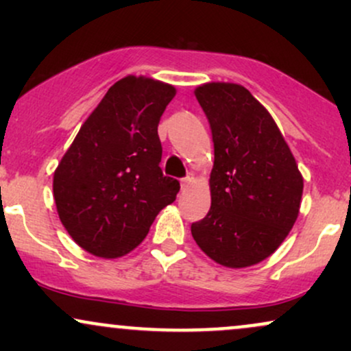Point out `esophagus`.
Returning a JSON list of instances; mask_svg holds the SVG:
<instances>
[{
  "label": "esophagus",
  "mask_w": 351,
  "mask_h": 351,
  "mask_svg": "<svg viewBox=\"0 0 351 351\" xmlns=\"http://www.w3.org/2000/svg\"><path fill=\"white\" fill-rule=\"evenodd\" d=\"M193 181H195V178H193L191 175H188V176H184L183 180H181V189H186L189 184H193Z\"/></svg>",
  "instance_id": "34e87169"
}]
</instances>
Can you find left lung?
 I'll return each mask as SVG.
<instances>
[{"label":"left lung","instance_id":"1","mask_svg":"<svg viewBox=\"0 0 351 351\" xmlns=\"http://www.w3.org/2000/svg\"><path fill=\"white\" fill-rule=\"evenodd\" d=\"M215 143L211 208L191 224L201 251L247 267L282 244L299 216L304 180L284 136L251 92L211 82L195 90Z\"/></svg>","mask_w":351,"mask_h":351}]
</instances>
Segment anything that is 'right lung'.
Wrapping results in <instances>:
<instances>
[{"label":"right lung","instance_id":"1","mask_svg":"<svg viewBox=\"0 0 351 351\" xmlns=\"http://www.w3.org/2000/svg\"><path fill=\"white\" fill-rule=\"evenodd\" d=\"M176 90L128 75L80 127L54 173V199L72 239L94 256H125L153 219L176 199L178 180L165 176L160 117Z\"/></svg>","mask_w":351,"mask_h":351}]
</instances>
